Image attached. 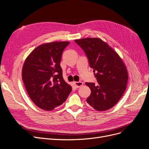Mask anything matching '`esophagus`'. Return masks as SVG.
Masks as SVG:
<instances>
[{"label": "esophagus", "mask_w": 149, "mask_h": 149, "mask_svg": "<svg viewBox=\"0 0 149 149\" xmlns=\"http://www.w3.org/2000/svg\"><path fill=\"white\" fill-rule=\"evenodd\" d=\"M73 84L74 85V86L76 87V88H79V87H81V86H82L83 85V82H81V81H78V82H76V81H74L73 82Z\"/></svg>", "instance_id": "1"}]
</instances>
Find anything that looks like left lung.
<instances>
[{
  "instance_id": "1",
  "label": "left lung",
  "mask_w": 149,
  "mask_h": 149,
  "mask_svg": "<svg viewBox=\"0 0 149 149\" xmlns=\"http://www.w3.org/2000/svg\"><path fill=\"white\" fill-rule=\"evenodd\" d=\"M86 55L97 83H86L91 89L86 101L97 111L110 109L124 94L128 81L127 70L114 49L98 38L75 40Z\"/></svg>"
}]
</instances>
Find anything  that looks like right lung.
I'll use <instances>...</instances> for the list:
<instances>
[{"label":"right lung","mask_w":149,"mask_h":149,"mask_svg":"<svg viewBox=\"0 0 149 149\" xmlns=\"http://www.w3.org/2000/svg\"><path fill=\"white\" fill-rule=\"evenodd\" d=\"M69 42H54L38 46L26 57L22 68V79L29 97L45 111L61 105L72 87L63 77L60 61Z\"/></svg>","instance_id":"add662e5"}]
</instances>
